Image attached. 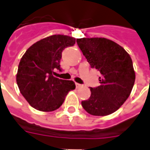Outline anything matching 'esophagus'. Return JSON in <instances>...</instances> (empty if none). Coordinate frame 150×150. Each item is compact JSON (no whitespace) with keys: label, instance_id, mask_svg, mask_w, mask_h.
<instances>
[{"label":"esophagus","instance_id":"1","mask_svg":"<svg viewBox=\"0 0 150 150\" xmlns=\"http://www.w3.org/2000/svg\"><path fill=\"white\" fill-rule=\"evenodd\" d=\"M75 86H76V88H81L83 85L79 84V83H75Z\"/></svg>","mask_w":150,"mask_h":150}]
</instances>
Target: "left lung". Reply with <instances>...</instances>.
<instances>
[{
    "instance_id": "left-lung-1",
    "label": "left lung",
    "mask_w": 150,
    "mask_h": 150,
    "mask_svg": "<svg viewBox=\"0 0 150 150\" xmlns=\"http://www.w3.org/2000/svg\"><path fill=\"white\" fill-rule=\"evenodd\" d=\"M76 42L91 68L100 73V85L90 88L91 96L82 101V106L93 116L112 114L125 102L133 88L132 59L122 46L104 38H83Z\"/></svg>"
}]
</instances>
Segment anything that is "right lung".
Instances as JSON below:
<instances>
[{"label": "right lung", "instance_id": "obj_1", "mask_svg": "<svg viewBox=\"0 0 150 150\" xmlns=\"http://www.w3.org/2000/svg\"><path fill=\"white\" fill-rule=\"evenodd\" d=\"M74 44V38L55 34L33 44L22 56L17 83L21 95L35 109L42 112L58 109L67 93L75 88L71 80L54 76L56 70L61 71L62 50Z\"/></svg>", "mask_w": 150, "mask_h": 150}]
</instances>
